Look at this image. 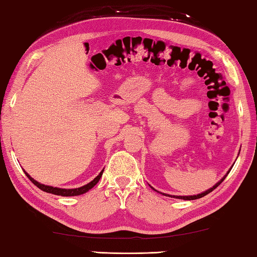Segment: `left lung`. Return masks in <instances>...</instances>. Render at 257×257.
<instances>
[{
	"mask_svg": "<svg viewBox=\"0 0 257 257\" xmlns=\"http://www.w3.org/2000/svg\"><path fill=\"white\" fill-rule=\"evenodd\" d=\"M225 177L227 176H224L222 179H221V181H219L217 182V184L215 185V186H213L212 188H210L208 190H206V191H204V193H202V194H198V195H194V196H171V195H168V196H170V197H175V198H179V199H185V201H191V199H197V198H201V197H204V196H206L207 194H210L212 190H214L217 186H219L221 182H222L224 179H225ZM163 195H167V194H163Z\"/></svg>",
	"mask_w": 257,
	"mask_h": 257,
	"instance_id": "obj_1",
	"label": "left lung"
}]
</instances>
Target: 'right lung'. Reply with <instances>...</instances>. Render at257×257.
Listing matches in <instances>:
<instances>
[{"label":"right lung","mask_w":257,"mask_h":257,"mask_svg":"<svg viewBox=\"0 0 257 257\" xmlns=\"http://www.w3.org/2000/svg\"><path fill=\"white\" fill-rule=\"evenodd\" d=\"M103 171L99 172V175L95 178L93 181H90L89 184H87L82 187H79V188H75V189H62V188H56V187H51V186H45L43 184H40V182H37L36 180H34L32 177H30L27 172L25 171L26 176L28 177V179L33 182L35 186H37L38 188L43 191H46V193H50V194H54V195H59V196H77V195H81V194H85L86 191H88L89 189H92L93 187L97 184L98 180L101 179V177L103 175Z\"/></svg>","instance_id":"add662e5"}]
</instances>
